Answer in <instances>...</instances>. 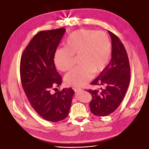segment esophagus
Here are the masks:
<instances>
[{"label": "esophagus", "instance_id": "obj_1", "mask_svg": "<svg viewBox=\"0 0 149 149\" xmlns=\"http://www.w3.org/2000/svg\"><path fill=\"white\" fill-rule=\"evenodd\" d=\"M74 90L75 92H81V91H83L82 89L78 88H74Z\"/></svg>", "mask_w": 149, "mask_h": 149}]
</instances>
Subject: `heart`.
Here are the masks:
<instances>
[{"instance_id": "1", "label": "heart", "mask_w": 149, "mask_h": 149, "mask_svg": "<svg viewBox=\"0 0 149 149\" xmlns=\"http://www.w3.org/2000/svg\"><path fill=\"white\" fill-rule=\"evenodd\" d=\"M111 53V39L106 33L81 29L72 33L66 40L65 47L56 50L54 61L58 70L66 71L73 66L74 56H78L80 65L66 74L65 81L68 85L80 87L92 78L94 72L104 70Z\"/></svg>"}]
</instances>
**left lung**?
<instances>
[{"label":"left lung","mask_w":149,"mask_h":149,"mask_svg":"<svg viewBox=\"0 0 149 149\" xmlns=\"http://www.w3.org/2000/svg\"><path fill=\"white\" fill-rule=\"evenodd\" d=\"M112 40V58L100 74L91 83L102 86L100 90H88L92 96L89 105L92 113L105 116L113 112L125 97L130 81L127 51L119 38L108 31Z\"/></svg>","instance_id":"obj_1"}]
</instances>
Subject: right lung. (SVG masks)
I'll return each mask as SVG.
<instances>
[{
	"label": "right lung",
	"mask_w": 149,
	"mask_h": 149,
	"mask_svg": "<svg viewBox=\"0 0 149 149\" xmlns=\"http://www.w3.org/2000/svg\"><path fill=\"white\" fill-rule=\"evenodd\" d=\"M65 31L61 28L38 32L24 50L20 62L21 81L28 100L40 116L53 123L68 115L74 93L71 88L50 92L62 82L54 56Z\"/></svg>",
	"instance_id": "1"
}]
</instances>
